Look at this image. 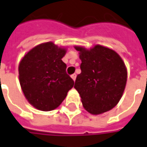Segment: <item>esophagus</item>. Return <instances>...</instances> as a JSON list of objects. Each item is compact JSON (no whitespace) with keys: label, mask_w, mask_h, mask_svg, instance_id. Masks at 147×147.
<instances>
[{"label":"esophagus","mask_w":147,"mask_h":147,"mask_svg":"<svg viewBox=\"0 0 147 147\" xmlns=\"http://www.w3.org/2000/svg\"><path fill=\"white\" fill-rule=\"evenodd\" d=\"M71 76V78H72V80L75 81V80H76V74H72Z\"/></svg>","instance_id":"34e87169"}]
</instances>
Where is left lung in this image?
I'll return each mask as SVG.
<instances>
[{
	"instance_id": "1",
	"label": "left lung",
	"mask_w": 147,
	"mask_h": 147,
	"mask_svg": "<svg viewBox=\"0 0 147 147\" xmlns=\"http://www.w3.org/2000/svg\"><path fill=\"white\" fill-rule=\"evenodd\" d=\"M80 51L81 73L74 88L83 106L92 114H100L115 107L123 94L127 71L121 58L111 49L96 45L90 50L76 47Z\"/></svg>"
}]
</instances>
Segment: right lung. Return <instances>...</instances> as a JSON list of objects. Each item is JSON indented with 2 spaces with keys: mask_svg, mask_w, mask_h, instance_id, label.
I'll list each match as a JSON object with an SVG mask.
<instances>
[{
  "mask_svg": "<svg viewBox=\"0 0 147 147\" xmlns=\"http://www.w3.org/2000/svg\"><path fill=\"white\" fill-rule=\"evenodd\" d=\"M66 50L51 42L30 50L19 64V80L24 95L34 107L42 111L56 109L73 87L62 61Z\"/></svg>",
  "mask_w": 147,
  "mask_h": 147,
  "instance_id": "right-lung-1",
  "label": "right lung"
}]
</instances>
